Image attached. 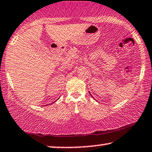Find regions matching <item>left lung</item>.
<instances>
[{
    "mask_svg": "<svg viewBox=\"0 0 152 152\" xmlns=\"http://www.w3.org/2000/svg\"><path fill=\"white\" fill-rule=\"evenodd\" d=\"M90 95H91V94H90ZM92 96V95H91Z\"/></svg>",
    "mask_w": 152,
    "mask_h": 152,
    "instance_id": "1",
    "label": "left lung"
}]
</instances>
